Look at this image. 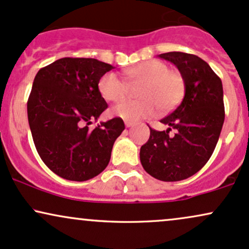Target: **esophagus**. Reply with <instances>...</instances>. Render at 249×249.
Segmentation results:
<instances>
[{"mask_svg": "<svg viewBox=\"0 0 249 249\" xmlns=\"http://www.w3.org/2000/svg\"><path fill=\"white\" fill-rule=\"evenodd\" d=\"M134 123H131V122H125V126L126 127H133L134 126Z\"/></svg>", "mask_w": 249, "mask_h": 249, "instance_id": "obj_1", "label": "esophagus"}]
</instances>
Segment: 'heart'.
<instances>
[{
    "instance_id": "obj_1",
    "label": "heart",
    "mask_w": 249,
    "mask_h": 249,
    "mask_svg": "<svg viewBox=\"0 0 249 249\" xmlns=\"http://www.w3.org/2000/svg\"><path fill=\"white\" fill-rule=\"evenodd\" d=\"M127 79L142 82L138 101H124L112 108V115L127 122H138L153 115L156 105L160 111H167L178 104L184 95V79L179 73L170 71L160 61H146L125 70ZM98 90L105 101L119 102L126 96L127 84L113 72H107L99 79Z\"/></svg>"
}]
</instances>
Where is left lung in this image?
<instances>
[{
  "label": "left lung",
  "mask_w": 249,
  "mask_h": 249,
  "mask_svg": "<svg viewBox=\"0 0 249 249\" xmlns=\"http://www.w3.org/2000/svg\"><path fill=\"white\" fill-rule=\"evenodd\" d=\"M181 73L185 96L172 113L161 119L166 131L150 127L141 147V162L153 178L179 181L192 177L212 156L225 121L221 79L204 59L172 51L159 55ZM173 129L174 135L169 131Z\"/></svg>",
  "instance_id": "obj_1"
}]
</instances>
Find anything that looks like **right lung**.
Masks as SVG:
<instances>
[{"instance_id": "add662e5", "label": "right lung", "mask_w": 249, "mask_h": 249, "mask_svg": "<svg viewBox=\"0 0 249 249\" xmlns=\"http://www.w3.org/2000/svg\"><path fill=\"white\" fill-rule=\"evenodd\" d=\"M112 65L95 58L57 59L42 68L28 99V121L39 157L57 176L85 181L105 170L124 131L117 117L89 130L107 104L99 79Z\"/></svg>"}]
</instances>
